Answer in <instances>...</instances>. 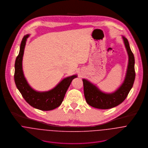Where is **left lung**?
I'll list each match as a JSON object with an SVG mask.
<instances>
[{
  "instance_id": "1",
  "label": "left lung",
  "mask_w": 148,
  "mask_h": 148,
  "mask_svg": "<svg viewBox=\"0 0 148 148\" xmlns=\"http://www.w3.org/2000/svg\"><path fill=\"white\" fill-rule=\"evenodd\" d=\"M122 37L127 49L129 59L125 77L121 85L114 92L107 93L101 91L95 85L88 80L85 79H83L86 101L92 107L108 109L119 106L127 98L133 86L136 76L134 57L130 49L127 39L124 36Z\"/></svg>"
}]
</instances>
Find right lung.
<instances>
[{"mask_svg": "<svg viewBox=\"0 0 148 148\" xmlns=\"http://www.w3.org/2000/svg\"><path fill=\"white\" fill-rule=\"evenodd\" d=\"M29 36V35L28 34L23 37L19 53L15 60V83L23 97L31 106L41 110H53L62 104L66 92L72 80L77 76L75 75L64 79L55 88L48 91L38 92L32 89L24 77L22 66L25 45Z\"/></svg>", "mask_w": 148, "mask_h": 148, "instance_id": "add662e5", "label": "right lung"}]
</instances>
